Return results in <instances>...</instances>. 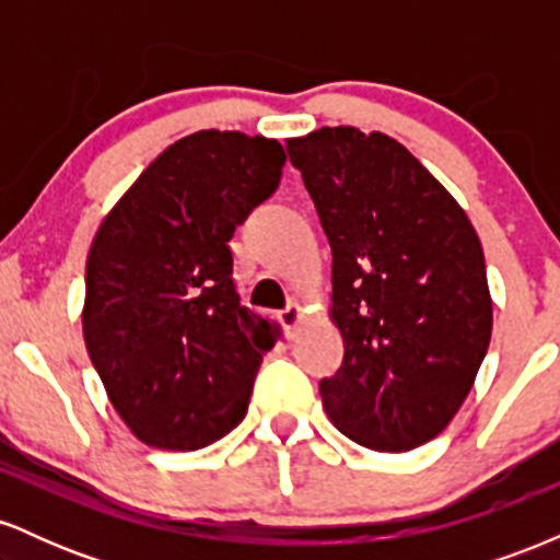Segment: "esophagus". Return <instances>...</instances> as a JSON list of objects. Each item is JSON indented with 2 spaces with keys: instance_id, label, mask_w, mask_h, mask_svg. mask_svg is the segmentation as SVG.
<instances>
[{
  "instance_id": "esophagus-1",
  "label": "esophagus",
  "mask_w": 560,
  "mask_h": 560,
  "mask_svg": "<svg viewBox=\"0 0 560 560\" xmlns=\"http://www.w3.org/2000/svg\"><path fill=\"white\" fill-rule=\"evenodd\" d=\"M300 320H302V311H300L298 302H292V305H287L284 311L279 313V324L284 326V334H287L289 339H292V337H294V331H298Z\"/></svg>"
}]
</instances>
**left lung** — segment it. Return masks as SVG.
Returning a JSON list of instances; mask_svg holds the SVG:
<instances>
[{"label":"left lung","instance_id":"8db88e82","mask_svg":"<svg viewBox=\"0 0 560 560\" xmlns=\"http://www.w3.org/2000/svg\"><path fill=\"white\" fill-rule=\"evenodd\" d=\"M331 244V316L345 339L320 400L358 445L400 453L458 413L492 334L485 253L460 205L384 133L289 139Z\"/></svg>","mask_w":560,"mask_h":560}]
</instances>
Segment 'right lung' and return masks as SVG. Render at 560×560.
Wrapping results in <instances>:
<instances>
[{
	"label": "right lung",
	"mask_w": 560,
	"mask_h": 560,
	"mask_svg": "<svg viewBox=\"0 0 560 560\" xmlns=\"http://www.w3.org/2000/svg\"><path fill=\"white\" fill-rule=\"evenodd\" d=\"M279 141L240 131L178 139L96 231L83 339L113 408L160 450H199L240 427L279 324L240 305L236 226L279 189Z\"/></svg>",
	"instance_id": "right-lung-1"
}]
</instances>
